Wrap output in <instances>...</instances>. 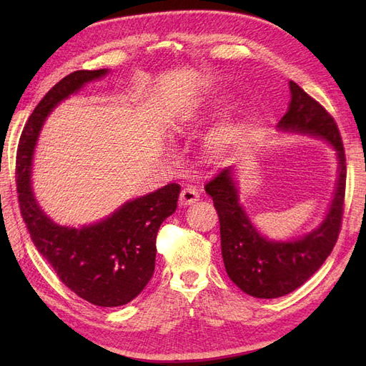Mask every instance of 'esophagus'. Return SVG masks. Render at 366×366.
<instances>
[{"label":"esophagus","instance_id":"obj_1","mask_svg":"<svg viewBox=\"0 0 366 366\" xmlns=\"http://www.w3.org/2000/svg\"><path fill=\"white\" fill-rule=\"evenodd\" d=\"M198 198H200V194L195 189L194 186H187L182 191L180 194V204L182 206H191L194 203L198 202Z\"/></svg>","mask_w":366,"mask_h":366}]
</instances>
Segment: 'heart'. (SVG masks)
<instances>
[{
  "mask_svg": "<svg viewBox=\"0 0 366 366\" xmlns=\"http://www.w3.org/2000/svg\"><path fill=\"white\" fill-rule=\"evenodd\" d=\"M224 101H219V99H203L202 102H198L192 107L191 112L184 113L183 116L177 117V120L172 124V132L177 136H184L187 129H189L197 120L202 119V114L204 113H210L214 112L215 108H219V105L223 104ZM229 136V129L227 128H221L217 134L214 136V145H221V143H224L226 139Z\"/></svg>",
  "mask_w": 366,
  "mask_h": 366,
  "instance_id": "obj_1",
  "label": "heart"
}]
</instances>
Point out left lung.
<instances>
[{"instance_id":"left-lung-1","label":"left lung","mask_w":366,"mask_h":366,"mask_svg":"<svg viewBox=\"0 0 366 366\" xmlns=\"http://www.w3.org/2000/svg\"><path fill=\"white\" fill-rule=\"evenodd\" d=\"M289 86V108L276 131L324 140L337 159L333 198L319 226L290 239L262 235L239 202L235 166H227L204 186L219 217L221 253L229 278L242 292L259 299L285 296L312 278L336 244L343 212L347 164L339 129L322 105L301 86L293 81Z\"/></svg>"}]
</instances>
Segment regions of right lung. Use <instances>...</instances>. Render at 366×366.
Returning <instances> with one entry per match:
<instances>
[{"label":"right lung","instance_id":"1","mask_svg":"<svg viewBox=\"0 0 366 366\" xmlns=\"http://www.w3.org/2000/svg\"><path fill=\"white\" fill-rule=\"evenodd\" d=\"M108 69L79 70L54 85L33 109L21 134L16 157V187L21 214L33 244L71 292L99 307L132 301L149 282L156 267V238L172 215L182 187L169 183L119 206L108 217L81 227L61 226L44 212L31 183L33 156L47 117L65 99Z\"/></svg>","mask_w":366,"mask_h":366}]
</instances>
